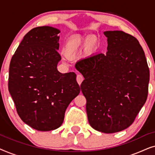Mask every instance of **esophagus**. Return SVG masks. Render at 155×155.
<instances>
[{
	"mask_svg": "<svg viewBox=\"0 0 155 155\" xmlns=\"http://www.w3.org/2000/svg\"><path fill=\"white\" fill-rule=\"evenodd\" d=\"M76 80H77V82H78V83L79 84V85H80V84H81V83H82V82L83 81L84 78L82 75H80V74H78V75H77V78H76Z\"/></svg>",
	"mask_w": 155,
	"mask_h": 155,
	"instance_id": "34e87169",
	"label": "esophagus"
}]
</instances>
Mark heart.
<instances>
[{
	"label": "heart",
	"mask_w": 155,
	"mask_h": 155,
	"mask_svg": "<svg viewBox=\"0 0 155 155\" xmlns=\"http://www.w3.org/2000/svg\"><path fill=\"white\" fill-rule=\"evenodd\" d=\"M86 46L89 49H92L94 47V44L87 38L82 39L80 37H76L68 41L66 46H65V50L68 54H72L78 50V48H80L81 46Z\"/></svg>",
	"instance_id": "b5f03b06"
}]
</instances>
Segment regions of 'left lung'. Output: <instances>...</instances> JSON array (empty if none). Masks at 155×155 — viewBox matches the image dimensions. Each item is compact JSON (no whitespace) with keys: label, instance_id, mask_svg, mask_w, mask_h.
Wrapping results in <instances>:
<instances>
[{"label":"left lung","instance_id":"obj_1","mask_svg":"<svg viewBox=\"0 0 155 155\" xmlns=\"http://www.w3.org/2000/svg\"><path fill=\"white\" fill-rule=\"evenodd\" d=\"M107 51L78 61L84 80L89 124L104 133L119 132L134 121L147 100L150 71L136 38L122 31H106Z\"/></svg>","mask_w":155,"mask_h":155}]
</instances>
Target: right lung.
Instances as JSON below:
<instances>
[{
	"label": "right lung",
	"instance_id": "right-lung-1",
	"mask_svg": "<svg viewBox=\"0 0 155 155\" xmlns=\"http://www.w3.org/2000/svg\"><path fill=\"white\" fill-rule=\"evenodd\" d=\"M60 30L38 27L26 34L10 63L8 90L22 121L35 130L58 128L80 87L75 73H61L57 65Z\"/></svg>",
	"mask_w": 155,
	"mask_h": 155
}]
</instances>
